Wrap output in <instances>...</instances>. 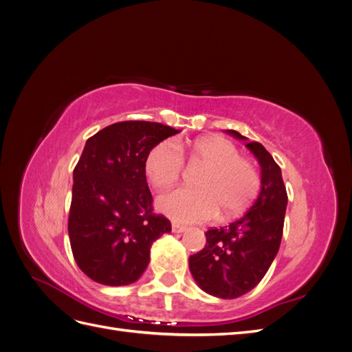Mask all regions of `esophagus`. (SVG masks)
<instances>
[{"label":"esophagus","mask_w":352,"mask_h":352,"mask_svg":"<svg viewBox=\"0 0 352 352\" xmlns=\"http://www.w3.org/2000/svg\"><path fill=\"white\" fill-rule=\"evenodd\" d=\"M172 230L176 233H182L186 230V226L184 225H179V223H172Z\"/></svg>","instance_id":"obj_1"}]
</instances>
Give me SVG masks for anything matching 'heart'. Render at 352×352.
<instances>
[{"label":"heart","mask_w":352,"mask_h":352,"mask_svg":"<svg viewBox=\"0 0 352 352\" xmlns=\"http://www.w3.org/2000/svg\"><path fill=\"white\" fill-rule=\"evenodd\" d=\"M206 166L195 185L179 188L162 195L158 208L167 216L182 221H204L219 210L225 217H235L247 210L260 190V175L238 148L217 136L201 138L188 145L163 141L153 146L145 157V173L155 189L175 185L185 170V158Z\"/></svg>","instance_id":"obj_1"}]
</instances>
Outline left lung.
I'll return each instance as SVG.
<instances>
[{
  "instance_id": "1",
  "label": "left lung",
  "mask_w": 352,
  "mask_h": 352,
  "mask_svg": "<svg viewBox=\"0 0 352 352\" xmlns=\"http://www.w3.org/2000/svg\"><path fill=\"white\" fill-rule=\"evenodd\" d=\"M247 141L236 131H226ZM261 166V190L252 207L225 228L206 232V247L189 257V269L202 291L223 300L250 292L267 273L279 251L287 194L282 172L260 142H245Z\"/></svg>"
}]
</instances>
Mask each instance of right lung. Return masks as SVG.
Returning <instances> with one entry per match:
<instances>
[{"instance_id": "right-lung-1", "label": "right lung", "mask_w": 352, "mask_h": 352, "mask_svg": "<svg viewBox=\"0 0 352 352\" xmlns=\"http://www.w3.org/2000/svg\"><path fill=\"white\" fill-rule=\"evenodd\" d=\"M176 133L162 123L127 120L85 144L73 170L67 228L74 261L92 280L133 283L150 263L153 242L172 230L170 220L154 212L145 157Z\"/></svg>"}]
</instances>
